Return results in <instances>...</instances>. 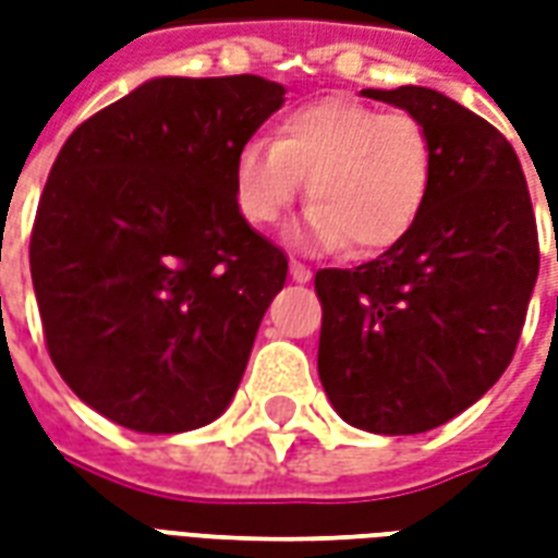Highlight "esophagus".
<instances>
[{
    "label": "esophagus",
    "mask_w": 558,
    "mask_h": 558,
    "mask_svg": "<svg viewBox=\"0 0 558 558\" xmlns=\"http://www.w3.org/2000/svg\"><path fill=\"white\" fill-rule=\"evenodd\" d=\"M290 278L295 280V283H307V280H311V268L304 266V263H299V259H290Z\"/></svg>",
    "instance_id": "1"
}]
</instances>
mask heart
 I'll return each instance as SVG.
<instances>
[{"label": "heart", "mask_w": 558, "mask_h": 558, "mask_svg": "<svg viewBox=\"0 0 558 558\" xmlns=\"http://www.w3.org/2000/svg\"><path fill=\"white\" fill-rule=\"evenodd\" d=\"M307 182V235L350 256H374L415 227L433 182V140L418 116L355 98L299 104L235 155V203L254 227H275Z\"/></svg>", "instance_id": "b5f03b06"}]
</instances>
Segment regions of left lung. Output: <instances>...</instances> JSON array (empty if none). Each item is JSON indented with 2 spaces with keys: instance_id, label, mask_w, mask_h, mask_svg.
I'll return each instance as SVG.
<instances>
[{
  "instance_id": "left-lung-1",
  "label": "left lung",
  "mask_w": 558,
  "mask_h": 558,
  "mask_svg": "<svg viewBox=\"0 0 558 558\" xmlns=\"http://www.w3.org/2000/svg\"><path fill=\"white\" fill-rule=\"evenodd\" d=\"M418 116L433 182L395 247L319 268V379L352 427L407 436L472 407L505 374L538 278L526 175L496 128L424 86L364 89Z\"/></svg>"
}]
</instances>
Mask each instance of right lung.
Returning a JSON list of instances; mask_svg holds the SVG:
<instances>
[{
	"label": "right lung",
	"instance_id": "right-lung-1",
	"mask_svg": "<svg viewBox=\"0 0 558 558\" xmlns=\"http://www.w3.org/2000/svg\"><path fill=\"white\" fill-rule=\"evenodd\" d=\"M283 104L254 74L158 77L65 140L32 223L44 343L68 388L140 433L230 407L287 256L235 203V155Z\"/></svg>",
	"mask_w": 558,
	"mask_h": 558
}]
</instances>
